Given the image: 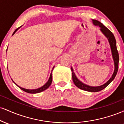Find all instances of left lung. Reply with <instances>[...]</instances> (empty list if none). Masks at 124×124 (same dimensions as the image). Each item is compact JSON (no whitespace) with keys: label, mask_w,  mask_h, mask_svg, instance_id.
Here are the masks:
<instances>
[{"label":"left lung","mask_w":124,"mask_h":124,"mask_svg":"<svg viewBox=\"0 0 124 124\" xmlns=\"http://www.w3.org/2000/svg\"><path fill=\"white\" fill-rule=\"evenodd\" d=\"M93 21V23L94 25H97L100 27V31L103 33V34L107 38L108 40L110 45L111 49L112 58H113L114 62V71L112 74L111 78L109 79L108 82H107L106 83L104 84L103 85L97 87H92L90 86L89 85H87L86 84H84L80 82L78 78H76L75 73H74L73 68L71 67V70L72 72V79H73V83L79 89L87 91L90 92H97L99 91L102 90L106 88L108 85H109L112 80L114 79L115 77H116V73H117L118 69V63H119V55L117 49H116V40L113 34L110 30H109L106 27H105L101 23L96 20H92Z\"/></svg>","instance_id":"8db88e82"}]
</instances>
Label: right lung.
<instances>
[{"label":"right lung","mask_w":124,"mask_h":124,"mask_svg":"<svg viewBox=\"0 0 124 124\" xmlns=\"http://www.w3.org/2000/svg\"><path fill=\"white\" fill-rule=\"evenodd\" d=\"M21 27H18V28H17V29L16 30H15V31H14V32H13V35H14V34H15V32H16V31L18 30V28H20ZM54 68V66L53 69H52V70H53ZM52 72H51V75H50V77H49V80H48V82H46V83H45V85H44L43 86L41 87L40 88H38V89H37L30 90V89H24V88H22V87H21L18 86V85H17L16 83H15V82H14V83H15L16 84V85H17V86L18 87L20 88V89L24 91V92H27V93H31V94H35V93H40V92H42V91H44V90H46V89H48V88L49 87V86H50V85H51V83H52Z\"/></svg>","instance_id":"1"}]
</instances>
